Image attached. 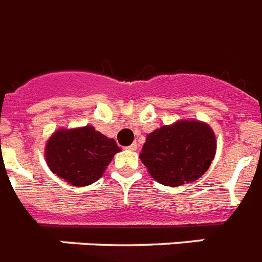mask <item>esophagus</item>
<instances>
[{
  "label": "esophagus",
  "mask_w": 262,
  "mask_h": 262,
  "mask_svg": "<svg viewBox=\"0 0 262 262\" xmlns=\"http://www.w3.org/2000/svg\"><path fill=\"white\" fill-rule=\"evenodd\" d=\"M127 149H129V151H136V149H138V144H136V143H133L131 146L127 147Z\"/></svg>",
  "instance_id": "1"
}]
</instances>
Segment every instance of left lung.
<instances>
[{"label":"left lung","mask_w":262,"mask_h":262,"mask_svg":"<svg viewBox=\"0 0 262 262\" xmlns=\"http://www.w3.org/2000/svg\"><path fill=\"white\" fill-rule=\"evenodd\" d=\"M214 154L216 136L207 123L179 120L147 135L140 160L156 182L179 187L204 175Z\"/></svg>","instance_id":"obj_1"}]
</instances>
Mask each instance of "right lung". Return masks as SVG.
Instances as JSON below:
<instances>
[{"label": "right lung", "mask_w": 262, "mask_h": 262, "mask_svg": "<svg viewBox=\"0 0 262 262\" xmlns=\"http://www.w3.org/2000/svg\"><path fill=\"white\" fill-rule=\"evenodd\" d=\"M120 148L93 126L61 128L50 136L45 158L53 173L75 187L93 184Z\"/></svg>", "instance_id": "right-lung-1"}]
</instances>
